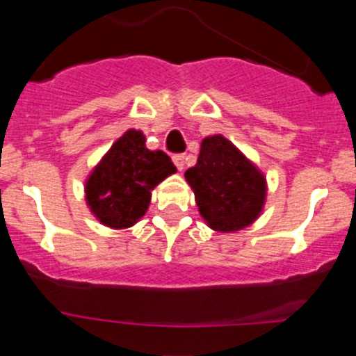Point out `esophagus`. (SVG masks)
I'll return each mask as SVG.
<instances>
[{"instance_id":"34e87169","label":"esophagus","mask_w":356,"mask_h":356,"mask_svg":"<svg viewBox=\"0 0 356 356\" xmlns=\"http://www.w3.org/2000/svg\"><path fill=\"white\" fill-rule=\"evenodd\" d=\"M184 155H174L172 156V161H174V165L177 167V170H182L184 168Z\"/></svg>"}]
</instances>
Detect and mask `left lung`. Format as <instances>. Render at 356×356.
<instances>
[{"mask_svg":"<svg viewBox=\"0 0 356 356\" xmlns=\"http://www.w3.org/2000/svg\"><path fill=\"white\" fill-rule=\"evenodd\" d=\"M184 177L195 191L201 217L213 231H241L264 210L265 175L222 134L201 141L198 161Z\"/></svg>","mask_w":356,"mask_h":356,"instance_id":"1","label":"left lung"}]
</instances>
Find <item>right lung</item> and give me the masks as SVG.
<instances>
[{"instance_id":"obj_1","label":"right lung","mask_w":356,"mask_h":356,"mask_svg":"<svg viewBox=\"0 0 356 356\" xmlns=\"http://www.w3.org/2000/svg\"><path fill=\"white\" fill-rule=\"evenodd\" d=\"M145 143L141 131L129 129L86 181L89 210L106 227H132L148 210L153 189L177 172L170 156L149 152Z\"/></svg>"}]
</instances>
